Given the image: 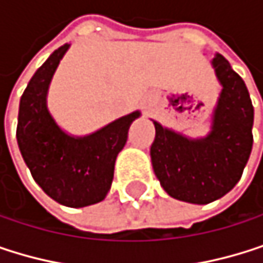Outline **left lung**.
<instances>
[{
    "mask_svg": "<svg viewBox=\"0 0 263 263\" xmlns=\"http://www.w3.org/2000/svg\"><path fill=\"white\" fill-rule=\"evenodd\" d=\"M211 64L222 90L208 136L191 139L153 120L151 162L160 185L171 197L196 205L230 193L240 180L253 148L254 109L248 89L220 53Z\"/></svg>",
    "mask_w": 263,
    "mask_h": 263,
    "instance_id": "obj_1",
    "label": "left lung"
}]
</instances>
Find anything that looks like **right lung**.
I'll return each mask as SVG.
<instances>
[{"label":"right lung","mask_w":263,"mask_h":263,"mask_svg":"<svg viewBox=\"0 0 263 263\" xmlns=\"http://www.w3.org/2000/svg\"><path fill=\"white\" fill-rule=\"evenodd\" d=\"M69 46L58 47L30 78L20 100L16 140L40 188L64 206L83 208L104 200L114 179L115 159L140 110L83 137L63 130L49 112L47 92Z\"/></svg>","instance_id":"add662e5"}]
</instances>
